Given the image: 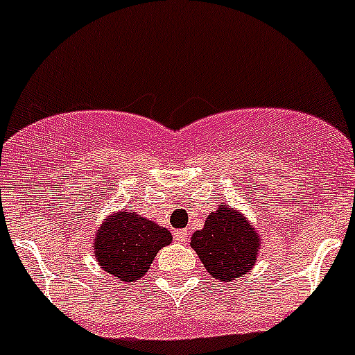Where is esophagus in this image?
I'll return each instance as SVG.
<instances>
[{
	"instance_id": "34e87169",
	"label": "esophagus",
	"mask_w": 355,
	"mask_h": 355,
	"mask_svg": "<svg viewBox=\"0 0 355 355\" xmlns=\"http://www.w3.org/2000/svg\"><path fill=\"white\" fill-rule=\"evenodd\" d=\"M173 239H175V242H182V244H184V242L187 241V232H185V230H175Z\"/></svg>"
}]
</instances>
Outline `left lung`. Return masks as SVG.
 <instances>
[{
  "mask_svg": "<svg viewBox=\"0 0 355 355\" xmlns=\"http://www.w3.org/2000/svg\"><path fill=\"white\" fill-rule=\"evenodd\" d=\"M191 247L211 277L234 282L256 264L261 237L249 218L221 202L207 214L202 230L192 234Z\"/></svg>",
  "mask_w": 355,
  "mask_h": 355,
  "instance_id": "left-lung-1",
  "label": "left lung"
}]
</instances>
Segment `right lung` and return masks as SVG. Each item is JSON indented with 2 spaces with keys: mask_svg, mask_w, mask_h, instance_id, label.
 Instances as JSON below:
<instances>
[{
  "mask_svg": "<svg viewBox=\"0 0 355 355\" xmlns=\"http://www.w3.org/2000/svg\"><path fill=\"white\" fill-rule=\"evenodd\" d=\"M171 241L173 237L164 227L123 209L108 214L99 225L92 237V252L106 273L130 284L148 273L156 254Z\"/></svg>",
  "mask_w": 355,
  "mask_h": 355,
  "instance_id": "obj_1",
  "label": "right lung"
}]
</instances>
